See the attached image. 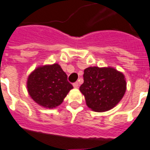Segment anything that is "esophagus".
Segmentation results:
<instances>
[{
    "label": "esophagus",
    "instance_id": "1",
    "mask_svg": "<svg viewBox=\"0 0 150 150\" xmlns=\"http://www.w3.org/2000/svg\"><path fill=\"white\" fill-rule=\"evenodd\" d=\"M73 86H74V87H75V88H77V87H78V86H79L78 82H75V83H73Z\"/></svg>",
    "mask_w": 150,
    "mask_h": 150
}]
</instances>
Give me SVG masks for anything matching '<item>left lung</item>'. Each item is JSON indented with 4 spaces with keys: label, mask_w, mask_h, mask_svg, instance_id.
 I'll return each instance as SVG.
<instances>
[{
    "label": "left lung",
    "mask_w": 150,
    "mask_h": 150,
    "mask_svg": "<svg viewBox=\"0 0 150 150\" xmlns=\"http://www.w3.org/2000/svg\"><path fill=\"white\" fill-rule=\"evenodd\" d=\"M87 107L103 112L113 108L126 91L124 74L112 67H91L84 69L83 83L80 87Z\"/></svg>",
    "instance_id": "8db88e82"
}]
</instances>
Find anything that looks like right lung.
Here are the masks:
<instances>
[{
    "instance_id": "1",
    "label": "right lung",
    "mask_w": 150,
    "mask_h": 150,
    "mask_svg": "<svg viewBox=\"0 0 150 150\" xmlns=\"http://www.w3.org/2000/svg\"><path fill=\"white\" fill-rule=\"evenodd\" d=\"M28 92L40 106L53 108L62 104L69 91L74 88L67 75L58 63L37 67L28 77Z\"/></svg>"
}]
</instances>
